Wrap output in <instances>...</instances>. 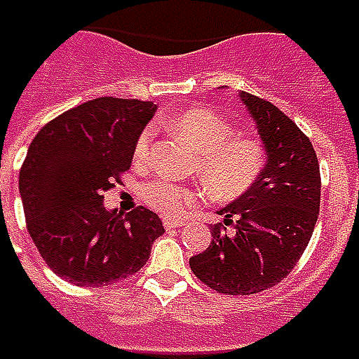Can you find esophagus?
Returning a JSON list of instances; mask_svg holds the SVG:
<instances>
[{"label": "esophagus", "instance_id": "esophagus-1", "mask_svg": "<svg viewBox=\"0 0 359 359\" xmlns=\"http://www.w3.org/2000/svg\"><path fill=\"white\" fill-rule=\"evenodd\" d=\"M163 226H165L168 230H171V228H180V226H184V222H180V220H170V218H165V220H163Z\"/></svg>", "mask_w": 359, "mask_h": 359}]
</instances>
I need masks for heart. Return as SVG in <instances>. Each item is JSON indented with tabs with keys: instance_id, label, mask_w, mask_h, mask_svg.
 Listing matches in <instances>:
<instances>
[{
	"instance_id": "obj_1",
	"label": "heart",
	"mask_w": 359,
	"mask_h": 359,
	"mask_svg": "<svg viewBox=\"0 0 359 359\" xmlns=\"http://www.w3.org/2000/svg\"><path fill=\"white\" fill-rule=\"evenodd\" d=\"M171 129L182 135L198 159L194 171L218 200H236L255 188L266 165V151L257 137L236 133L232 123L210 109H191L168 121ZM151 127H145L135 141V159L147 161L153 153ZM145 204L157 212L177 218L202 202L204 191L196 186L175 184L168 177H153L141 188Z\"/></svg>"
}]
</instances>
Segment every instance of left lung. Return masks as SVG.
Listing matches in <instances>:
<instances>
[{
	"label": "left lung",
	"instance_id": "left-lung-1",
	"mask_svg": "<svg viewBox=\"0 0 359 359\" xmlns=\"http://www.w3.org/2000/svg\"><path fill=\"white\" fill-rule=\"evenodd\" d=\"M257 123L266 165L238 200L220 210L212 242L189 259L194 275L224 295H255L287 277L311 241L319 216L321 173L309 137L273 102L241 93ZM226 225L235 232L224 235Z\"/></svg>",
	"mask_w": 359,
	"mask_h": 359
}]
</instances>
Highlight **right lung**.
Listing matches in <instances>:
<instances>
[{
	"label": "right lung",
	"instance_id": "add662e5",
	"mask_svg": "<svg viewBox=\"0 0 359 359\" xmlns=\"http://www.w3.org/2000/svg\"><path fill=\"white\" fill-rule=\"evenodd\" d=\"M155 109L149 100L100 97L52 118L29 143L20 170L27 232L46 264L72 285L131 277L165 232L147 208L121 218L102 204L131 168L135 141Z\"/></svg>",
	"mask_w": 359,
	"mask_h": 359
}]
</instances>
